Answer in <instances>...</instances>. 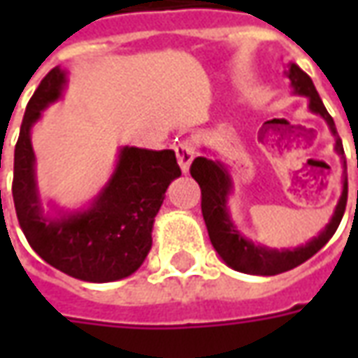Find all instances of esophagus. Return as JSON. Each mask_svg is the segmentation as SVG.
Listing matches in <instances>:
<instances>
[{"mask_svg":"<svg viewBox=\"0 0 358 358\" xmlns=\"http://www.w3.org/2000/svg\"><path fill=\"white\" fill-rule=\"evenodd\" d=\"M195 151L192 148V143H187V141H182L176 145V159H178V164L182 172L189 171V164L194 161Z\"/></svg>","mask_w":358,"mask_h":358,"instance_id":"1","label":"esophagus"}]
</instances>
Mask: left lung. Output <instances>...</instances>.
I'll return each mask as SVG.
<instances>
[{"label": "left lung", "instance_id": "8db88e82", "mask_svg": "<svg viewBox=\"0 0 358 358\" xmlns=\"http://www.w3.org/2000/svg\"><path fill=\"white\" fill-rule=\"evenodd\" d=\"M285 78L289 80L293 95H301L308 99V110L313 115H318L330 128V134L334 136V149L341 159H343V145L339 140L338 130L334 124V118L324 107L320 95L316 92L315 84L310 80L305 71H301L295 63L285 65ZM343 163V180H341V195H339L338 205L334 209L330 222L324 226L322 230L315 236L313 240H308L305 245L297 248H266L263 243L251 241L243 236V232L238 230V226L234 222L230 215V195L234 192L232 174L215 151L203 148V153L194 163H192V176L201 187V210L207 232H209L210 243L218 253V257L224 261L230 268L243 272V274H253V276H276L282 272L295 268L303 264L307 259L318 253L320 249L330 241V238L338 230L339 222L343 218L347 205V174H345V161ZM358 166V164H357Z\"/></svg>", "mask_w": 358, "mask_h": 358}]
</instances>
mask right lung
<instances>
[{
  "label": "right lung",
  "mask_w": 358,
  "mask_h": 358,
  "mask_svg": "<svg viewBox=\"0 0 358 358\" xmlns=\"http://www.w3.org/2000/svg\"><path fill=\"white\" fill-rule=\"evenodd\" d=\"M66 84L69 73L55 66L28 101L15 148V210L30 248L45 263L84 282H115L143 264L166 187L182 172L171 149L124 145L109 180L86 205L65 209L45 201L38 187L32 128L63 97Z\"/></svg>",
  "instance_id": "obj_1"
}]
</instances>
